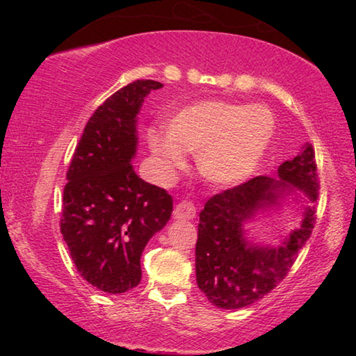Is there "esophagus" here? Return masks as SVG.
I'll list each match as a JSON object with an SVG mask.
<instances>
[{
	"instance_id": "34e87169",
	"label": "esophagus",
	"mask_w": 356,
	"mask_h": 356,
	"mask_svg": "<svg viewBox=\"0 0 356 356\" xmlns=\"http://www.w3.org/2000/svg\"><path fill=\"white\" fill-rule=\"evenodd\" d=\"M172 215L176 220H193L196 216V207L190 201H180Z\"/></svg>"
}]
</instances>
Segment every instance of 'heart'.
Here are the masks:
<instances>
[{"label":"heart","instance_id":"b5f03b06","mask_svg":"<svg viewBox=\"0 0 356 356\" xmlns=\"http://www.w3.org/2000/svg\"><path fill=\"white\" fill-rule=\"evenodd\" d=\"M275 130L276 119L267 106L201 100L174 113L168 131L150 129L147 141L166 172L185 165L186 150L196 154L204 177L229 186L243 182L257 170Z\"/></svg>","mask_w":356,"mask_h":356}]
</instances>
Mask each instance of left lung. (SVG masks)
Segmentation results:
<instances>
[{
  "mask_svg": "<svg viewBox=\"0 0 356 356\" xmlns=\"http://www.w3.org/2000/svg\"><path fill=\"white\" fill-rule=\"evenodd\" d=\"M278 177L257 176L210 197L200 213L196 242L197 287L216 308L238 309L261 300L280 284L311 237L316 210L306 206L303 218L281 246H259L246 240L243 225L259 210L281 206V197L300 191L306 201L318 197L312 144L278 168Z\"/></svg>",
  "mask_w": 356,
  "mask_h": 356,
  "instance_id": "8db88e82",
  "label": "left lung"
}]
</instances>
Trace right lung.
I'll use <instances>...</instances> for the list:
<instances>
[{"mask_svg":"<svg viewBox=\"0 0 356 356\" xmlns=\"http://www.w3.org/2000/svg\"><path fill=\"white\" fill-rule=\"evenodd\" d=\"M163 84L136 80L108 97L89 118L64 186L61 234L84 280L106 293L141 281L143 250L172 213L165 188L136 176V114Z\"/></svg>","mask_w":356,"mask_h":356,"instance_id":"1","label":"right lung"}]
</instances>
